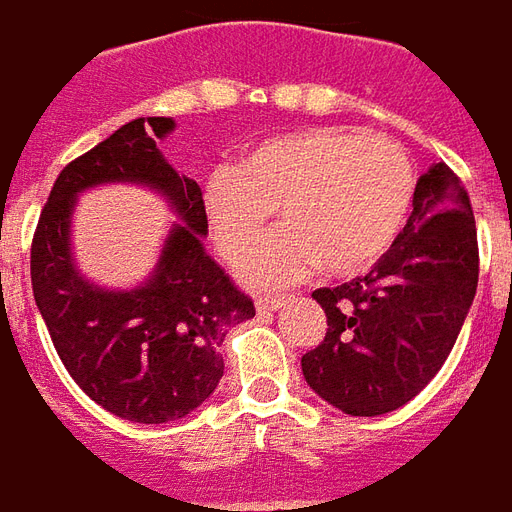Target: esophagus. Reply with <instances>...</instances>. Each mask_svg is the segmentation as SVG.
Masks as SVG:
<instances>
[{
    "mask_svg": "<svg viewBox=\"0 0 512 512\" xmlns=\"http://www.w3.org/2000/svg\"><path fill=\"white\" fill-rule=\"evenodd\" d=\"M285 304V296H260V299L255 301L257 312H274L279 310Z\"/></svg>",
    "mask_w": 512,
    "mask_h": 512,
    "instance_id": "esophagus-1",
    "label": "esophagus"
}]
</instances>
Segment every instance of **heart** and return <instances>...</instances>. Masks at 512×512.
Masks as SVG:
<instances>
[{
    "label": "heart",
    "instance_id": "b5f03b06",
    "mask_svg": "<svg viewBox=\"0 0 512 512\" xmlns=\"http://www.w3.org/2000/svg\"><path fill=\"white\" fill-rule=\"evenodd\" d=\"M417 175L403 147L351 128H301L249 147L202 186V211L224 260L238 263L274 210L283 233L249 254L241 277L285 285L310 274L351 277L376 266L406 227Z\"/></svg>",
    "mask_w": 512,
    "mask_h": 512
}]
</instances>
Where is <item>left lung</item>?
Instances as JSON below:
<instances>
[{
    "mask_svg": "<svg viewBox=\"0 0 512 512\" xmlns=\"http://www.w3.org/2000/svg\"><path fill=\"white\" fill-rule=\"evenodd\" d=\"M477 274L472 202L441 161L417 180L414 211L376 266L312 293L329 329L318 348L301 356L307 384L351 417L406 406L450 356Z\"/></svg>",
    "mask_w": 512,
    "mask_h": 512,
    "instance_id": "obj_1",
    "label": "left lung"
}]
</instances>
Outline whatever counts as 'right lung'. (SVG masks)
<instances>
[{"mask_svg": "<svg viewBox=\"0 0 512 512\" xmlns=\"http://www.w3.org/2000/svg\"><path fill=\"white\" fill-rule=\"evenodd\" d=\"M172 128L169 117H139L73 158L54 180L29 260L35 304L65 370L109 414L142 425L186 417L208 400L224 376V334L255 318L252 299L202 246L208 219L197 180L180 178L156 147ZM101 182L150 185L184 219L154 277L134 291L90 286L72 266V205Z\"/></svg>", "mask_w": 512, "mask_h": 512, "instance_id": "1", "label": "right lung"}]
</instances>
